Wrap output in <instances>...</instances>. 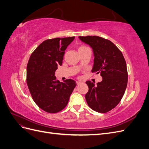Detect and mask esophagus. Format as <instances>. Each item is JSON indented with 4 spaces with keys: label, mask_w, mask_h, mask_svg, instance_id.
<instances>
[{
    "label": "esophagus",
    "mask_w": 149,
    "mask_h": 149,
    "mask_svg": "<svg viewBox=\"0 0 149 149\" xmlns=\"http://www.w3.org/2000/svg\"><path fill=\"white\" fill-rule=\"evenodd\" d=\"M81 83L80 81H76V84H77V85H79Z\"/></svg>",
    "instance_id": "obj_1"
}]
</instances>
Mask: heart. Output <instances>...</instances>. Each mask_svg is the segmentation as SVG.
<instances>
[{"label": "heart", "instance_id": "b5f03b06", "mask_svg": "<svg viewBox=\"0 0 149 149\" xmlns=\"http://www.w3.org/2000/svg\"><path fill=\"white\" fill-rule=\"evenodd\" d=\"M88 48L87 47H86V46H84V45H81V46H79V48H78V52H79V51H81V50H83V49H86V48Z\"/></svg>", "mask_w": 149, "mask_h": 149}]
</instances>
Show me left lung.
Segmentation results:
<instances>
[{
    "label": "left lung",
    "instance_id": "8db88e82",
    "mask_svg": "<svg viewBox=\"0 0 149 149\" xmlns=\"http://www.w3.org/2000/svg\"><path fill=\"white\" fill-rule=\"evenodd\" d=\"M79 38L93 49L94 59L92 73H100L102 81L97 84L87 81L89 88L85 98L90 108L106 113L118 104L127 88L128 74L124 57L110 40L97 36Z\"/></svg>",
    "mask_w": 149,
    "mask_h": 149
}]
</instances>
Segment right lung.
Instances as JSON below:
<instances>
[{"mask_svg":"<svg viewBox=\"0 0 149 149\" xmlns=\"http://www.w3.org/2000/svg\"><path fill=\"white\" fill-rule=\"evenodd\" d=\"M74 37L45 40L31 53L26 67V83L33 100L48 113L63 110L76 86L68 79L60 82L55 74L61 66L65 50Z\"/></svg>","mask_w":149,"mask_h":149,"instance_id":"add662e5","label":"right lung"}]
</instances>
